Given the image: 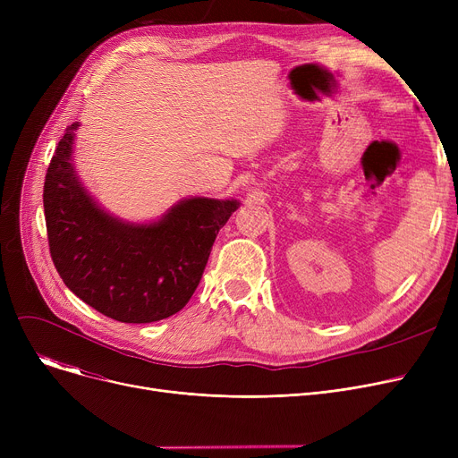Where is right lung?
Segmentation results:
<instances>
[{
  "instance_id": "right-lung-1",
  "label": "right lung",
  "mask_w": 458,
  "mask_h": 458,
  "mask_svg": "<svg viewBox=\"0 0 458 458\" xmlns=\"http://www.w3.org/2000/svg\"><path fill=\"white\" fill-rule=\"evenodd\" d=\"M78 128H66L44 182L47 243L59 276L72 293L114 321L174 316L195 293L215 237L239 200L191 197L152 223L118 219L78 176Z\"/></svg>"
}]
</instances>
